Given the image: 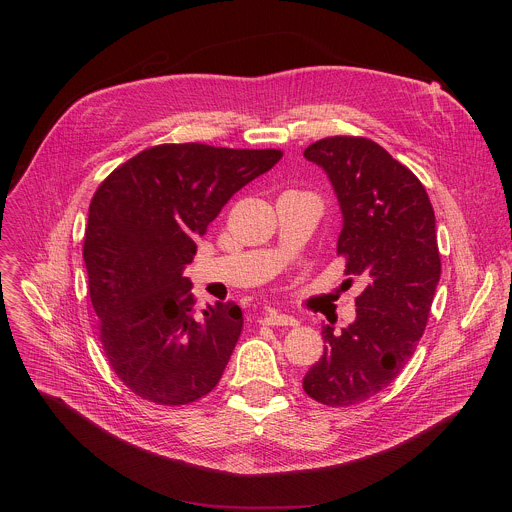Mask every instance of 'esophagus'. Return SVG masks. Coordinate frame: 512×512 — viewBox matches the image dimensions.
<instances>
[{
    "mask_svg": "<svg viewBox=\"0 0 512 512\" xmlns=\"http://www.w3.org/2000/svg\"><path fill=\"white\" fill-rule=\"evenodd\" d=\"M261 322L271 324V326H298V320H296L294 316L281 314V312H279V310H275V308H269V310L263 314Z\"/></svg>",
    "mask_w": 512,
    "mask_h": 512,
    "instance_id": "1",
    "label": "esophagus"
}]
</instances>
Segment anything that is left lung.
I'll return each mask as SVG.
<instances>
[{"label":"left lung","instance_id":"8db88e82","mask_svg":"<svg viewBox=\"0 0 512 512\" xmlns=\"http://www.w3.org/2000/svg\"><path fill=\"white\" fill-rule=\"evenodd\" d=\"M304 158L326 172L338 198L346 273L367 279L354 322L322 328L328 344L304 377L312 399L348 407L391 385L425 330L442 273L435 214L413 172L371 139L326 137Z\"/></svg>","mask_w":512,"mask_h":512}]
</instances>
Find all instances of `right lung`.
Returning <instances> with one entry per match:
<instances>
[{"label":"right lung","mask_w":512,"mask_h":512,"mask_svg":"<svg viewBox=\"0 0 512 512\" xmlns=\"http://www.w3.org/2000/svg\"><path fill=\"white\" fill-rule=\"evenodd\" d=\"M281 156L202 143L156 145L97 188L83 247L89 294L105 356L141 399L186 405L221 381L243 314L233 302L196 314L184 269L231 196Z\"/></svg>","instance_id":"1"}]
</instances>
